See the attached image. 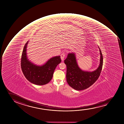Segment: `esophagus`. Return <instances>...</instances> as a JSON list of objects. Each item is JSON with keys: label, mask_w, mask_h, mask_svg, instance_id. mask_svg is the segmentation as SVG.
<instances>
[{"label": "esophagus", "mask_w": 124, "mask_h": 124, "mask_svg": "<svg viewBox=\"0 0 124 124\" xmlns=\"http://www.w3.org/2000/svg\"><path fill=\"white\" fill-rule=\"evenodd\" d=\"M65 53H64V52H63V53L61 55V60H62V61H64V58H65Z\"/></svg>", "instance_id": "esophagus-1"}]
</instances>
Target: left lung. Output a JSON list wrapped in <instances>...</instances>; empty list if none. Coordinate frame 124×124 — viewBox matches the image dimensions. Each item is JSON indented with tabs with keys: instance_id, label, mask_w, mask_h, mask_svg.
Listing matches in <instances>:
<instances>
[{
	"instance_id": "left-lung-1",
	"label": "left lung",
	"mask_w": 124,
	"mask_h": 124,
	"mask_svg": "<svg viewBox=\"0 0 124 124\" xmlns=\"http://www.w3.org/2000/svg\"><path fill=\"white\" fill-rule=\"evenodd\" d=\"M100 54L99 67L94 71H84L78 66L75 53H68L64 60L66 65V80L68 85L76 90H82L92 86L97 80L100 75L103 63V55L98 46Z\"/></svg>"
}]
</instances>
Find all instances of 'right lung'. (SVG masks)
<instances>
[{
    "label": "right lung",
    "mask_w": 124,
    "mask_h": 124,
    "mask_svg": "<svg viewBox=\"0 0 124 124\" xmlns=\"http://www.w3.org/2000/svg\"><path fill=\"white\" fill-rule=\"evenodd\" d=\"M29 41L24 46L21 56V69L25 78L36 85H43L48 83L53 77L54 70L61 62L60 56L52 57L45 63L38 65L28 59L27 48Z\"/></svg>",
    "instance_id": "add662e5"
}]
</instances>
